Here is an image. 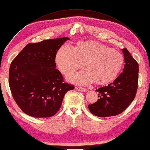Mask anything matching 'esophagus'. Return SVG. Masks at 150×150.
Wrapping results in <instances>:
<instances>
[{"label": "esophagus", "mask_w": 150, "mask_h": 150, "mask_svg": "<svg viewBox=\"0 0 150 150\" xmlns=\"http://www.w3.org/2000/svg\"><path fill=\"white\" fill-rule=\"evenodd\" d=\"M75 89L79 91H81V92H86V91H87V89H86V88L80 87H75Z\"/></svg>", "instance_id": "1"}]
</instances>
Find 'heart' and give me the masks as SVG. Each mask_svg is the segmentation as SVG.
Returning <instances> with one entry per match:
<instances>
[{"mask_svg":"<svg viewBox=\"0 0 150 150\" xmlns=\"http://www.w3.org/2000/svg\"><path fill=\"white\" fill-rule=\"evenodd\" d=\"M122 54L96 41L79 42L75 48L65 44L57 51L55 61L65 75L86 65L87 69L69 76L70 81L87 85L95 80L104 85L116 79L124 64Z\"/></svg>","mask_w":150,"mask_h":150,"instance_id":"1","label":"heart"}]
</instances>
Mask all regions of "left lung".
<instances>
[{
    "label": "left lung",
    "mask_w": 150,
    "mask_h": 150,
    "mask_svg": "<svg viewBox=\"0 0 150 150\" xmlns=\"http://www.w3.org/2000/svg\"><path fill=\"white\" fill-rule=\"evenodd\" d=\"M125 65L123 72L114 82L96 89L98 101L88 105L95 116L108 117L122 113L132 102L138 87L139 64L126 48L122 49Z\"/></svg>",
    "instance_id": "left-lung-1"
}]
</instances>
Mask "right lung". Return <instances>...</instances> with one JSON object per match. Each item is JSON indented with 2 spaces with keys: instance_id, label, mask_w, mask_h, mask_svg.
Returning <instances> with one entry per match:
<instances>
[{
  "instance_id": "right-lung-1",
  "label": "right lung",
  "mask_w": 150,
  "mask_h": 150,
  "mask_svg": "<svg viewBox=\"0 0 150 150\" xmlns=\"http://www.w3.org/2000/svg\"><path fill=\"white\" fill-rule=\"evenodd\" d=\"M68 37L28 44L11 62L9 83L14 101L25 114L35 118L54 116L64 94L74 89L56 69V53Z\"/></svg>"
}]
</instances>
